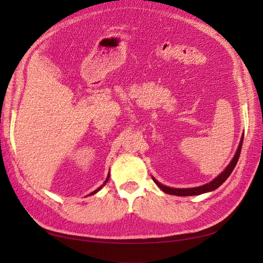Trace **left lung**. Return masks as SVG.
Returning <instances> with one entry per match:
<instances>
[{
	"instance_id": "1",
	"label": "left lung",
	"mask_w": 263,
	"mask_h": 263,
	"mask_svg": "<svg viewBox=\"0 0 263 263\" xmlns=\"http://www.w3.org/2000/svg\"><path fill=\"white\" fill-rule=\"evenodd\" d=\"M243 137L241 138V141H239V144L237 147V150L235 155H234L233 159L231 160V163L228 164V166L226 168L222 171L219 175H218L216 178H214L211 182L203 184V185L201 186H197V187H189V189H176V187H170V186H166L164 184L159 183L156 178L153 176V180L154 182L157 184V185L160 187L161 191H164L167 194H172V195H178V197H189V195H199V194H202V193H206V192H211L214 191V190L219 187L222 183H224L228 176L232 174V172L234 170V167L236 166L237 164V160L239 158V154H241V149H242V143H243Z\"/></svg>"
}]
</instances>
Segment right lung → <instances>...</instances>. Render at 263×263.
Segmentation results:
<instances>
[{
    "mask_svg": "<svg viewBox=\"0 0 263 263\" xmlns=\"http://www.w3.org/2000/svg\"><path fill=\"white\" fill-rule=\"evenodd\" d=\"M108 178H109V173H108V175H107V177H106V180H105V182H104V183L102 184V185H100V186H99V187H98L97 190H95V191H92V192H91L90 194H89V195H92V194H95V193H97V192L99 191V190H102V187H103V186L105 185V184H106V183H107V181H108Z\"/></svg>",
    "mask_w": 263,
    "mask_h": 263,
    "instance_id": "right-lung-1",
    "label": "right lung"
}]
</instances>
